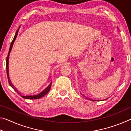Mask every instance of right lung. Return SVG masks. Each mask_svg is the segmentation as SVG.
<instances>
[{"label":"right lung","instance_id":"right-lung-1","mask_svg":"<svg viewBox=\"0 0 131 131\" xmlns=\"http://www.w3.org/2000/svg\"><path fill=\"white\" fill-rule=\"evenodd\" d=\"M20 27V26H19ZM18 29L16 33H15V35L14 36V39L12 41V43H11V45H10V47L9 48V51H8V55H7V58H6V71H7V78H8V83H9L10 85L12 87L13 89H14L15 91H18L17 89H15V88L14 87V86L13 85V84L12 83V82L10 80V79H9V76H8V58H9V54H10V52L11 51V50H12V48L13 47V44H14V42L15 40V39H16V37L17 36V34H18V30H19V28ZM51 84H52V82L51 83H50L49 85H48L47 87H46L45 89L43 90V91L41 92H40L39 94H36V95H20L21 96L24 97V98H26V99H39V98H40V97H43L44 95H46L49 91L50 88H51Z\"/></svg>","mask_w":131,"mask_h":131}]
</instances>
